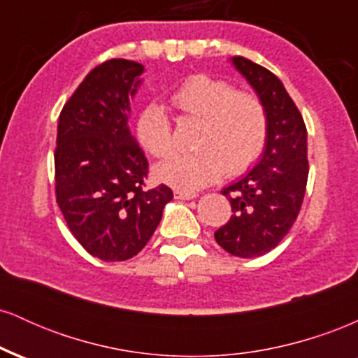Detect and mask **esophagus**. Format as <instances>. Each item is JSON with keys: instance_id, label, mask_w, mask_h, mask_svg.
Instances as JSON below:
<instances>
[{"instance_id": "esophagus-1", "label": "esophagus", "mask_w": 358, "mask_h": 358, "mask_svg": "<svg viewBox=\"0 0 358 358\" xmlns=\"http://www.w3.org/2000/svg\"><path fill=\"white\" fill-rule=\"evenodd\" d=\"M175 193V199H178V200H192V199H195V193H192V192H183V190H175L173 192Z\"/></svg>"}]
</instances>
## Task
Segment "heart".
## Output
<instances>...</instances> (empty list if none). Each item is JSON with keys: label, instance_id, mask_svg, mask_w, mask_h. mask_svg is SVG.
I'll return each instance as SVG.
<instances>
[{"label": "heart", "instance_id": "1", "mask_svg": "<svg viewBox=\"0 0 358 358\" xmlns=\"http://www.w3.org/2000/svg\"><path fill=\"white\" fill-rule=\"evenodd\" d=\"M185 117L200 119L195 136L199 151L173 156L156 168V178L183 192L199 190L220 178L249 170L264 150L268 113L256 94L234 90L229 82L192 76L170 96ZM138 143L155 158L175 151L173 122L162 106L150 104L138 114Z\"/></svg>", "mask_w": 358, "mask_h": 358}]
</instances>
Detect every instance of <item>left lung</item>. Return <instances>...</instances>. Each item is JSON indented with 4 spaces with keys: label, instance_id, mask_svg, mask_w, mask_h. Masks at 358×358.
I'll return each instance as SVG.
<instances>
[{
    "label": "left lung",
    "instance_id": "obj_1",
    "mask_svg": "<svg viewBox=\"0 0 358 358\" xmlns=\"http://www.w3.org/2000/svg\"><path fill=\"white\" fill-rule=\"evenodd\" d=\"M232 64L257 92L268 113L266 150L239 182L224 188L232 215L217 229L215 241L237 257H259L285 239L293 227L308 182L306 126L282 82L244 57Z\"/></svg>",
    "mask_w": 358,
    "mask_h": 358
}]
</instances>
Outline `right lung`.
<instances>
[{
	"mask_svg": "<svg viewBox=\"0 0 358 358\" xmlns=\"http://www.w3.org/2000/svg\"><path fill=\"white\" fill-rule=\"evenodd\" d=\"M143 71L124 59L97 65L65 102L57 127V203L82 248L106 262L136 256L173 199L163 183L146 188L148 159L127 127Z\"/></svg>",
	"mask_w": 358,
	"mask_h": 358,
	"instance_id": "obj_1",
	"label": "right lung"
}]
</instances>
